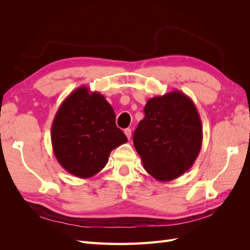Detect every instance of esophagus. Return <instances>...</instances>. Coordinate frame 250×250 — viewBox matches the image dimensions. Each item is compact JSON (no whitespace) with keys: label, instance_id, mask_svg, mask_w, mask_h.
<instances>
[{"label":"esophagus","instance_id":"obj_1","mask_svg":"<svg viewBox=\"0 0 250 250\" xmlns=\"http://www.w3.org/2000/svg\"><path fill=\"white\" fill-rule=\"evenodd\" d=\"M124 133L126 134L127 139L130 140V138H131V129H130V128H127V129H125V130H124Z\"/></svg>","mask_w":250,"mask_h":250}]
</instances>
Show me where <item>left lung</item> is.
I'll list each match as a JSON object with an SVG mask.
<instances>
[{
    "label": "left lung",
    "instance_id": "obj_1",
    "mask_svg": "<svg viewBox=\"0 0 250 250\" xmlns=\"http://www.w3.org/2000/svg\"><path fill=\"white\" fill-rule=\"evenodd\" d=\"M145 118L133 133V145L144 168L160 181L178 178L190 169L202 145L199 113L180 90L149 99Z\"/></svg>",
    "mask_w": 250,
    "mask_h": 250
}]
</instances>
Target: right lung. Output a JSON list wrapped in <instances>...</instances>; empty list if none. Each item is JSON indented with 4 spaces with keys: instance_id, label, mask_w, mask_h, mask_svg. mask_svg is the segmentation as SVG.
Returning a JSON list of instances; mask_svg holds the SVG:
<instances>
[{
    "instance_id": "add662e5",
    "label": "right lung",
    "mask_w": 250,
    "mask_h": 250,
    "mask_svg": "<svg viewBox=\"0 0 250 250\" xmlns=\"http://www.w3.org/2000/svg\"><path fill=\"white\" fill-rule=\"evenodd\" d=\"M53 152L74 176L89 178L106 165L111 151L127 142L105 97L79 86L67 96L51 127Z\"/></svg>"
}]
</instances>
